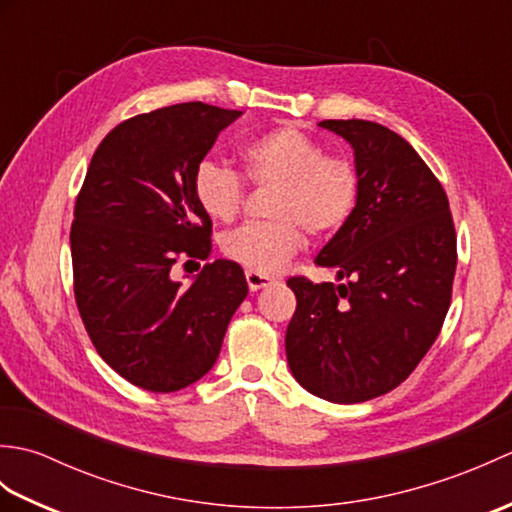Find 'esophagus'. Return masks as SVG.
<instances>
[{
    "mask_svg": "<svg viewBox=\"0 0 512 512\" xmlns=\"http://www.w3.org/2000/svg\"><path fill=\"white\" fill-rule=\"evenodd\" d=\"M246 284H248V288H250V290L257 292V290H262V288H266V286L273 284V279L266 277V275L253 273V270H246Z\"/></svg>",
    "mask_w": 512,
    "mask_h": 512,
    "instance_id": "obj_1",
    "label": "esophagus"
}]
</instances>
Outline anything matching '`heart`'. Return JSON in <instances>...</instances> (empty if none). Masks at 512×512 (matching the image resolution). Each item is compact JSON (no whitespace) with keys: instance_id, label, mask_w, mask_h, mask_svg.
I'll return each mask as SVG.
<instances>
[{"instance_id":"obj_1","label":"heart","mask_w":512,"mask_h":512,"mask_svg":"<svg viewBox=\"0 0 512 512\" xmlns=\"http://www.w3.org/2000/svg\"><path fill=\"white\" fill-rule=\"evenodd\" d=\"M246 178L275 187L262 224H244L222 237V253L259 275H273L303 244V232L328 237L352 215L358 200V171L345 156L323 154L317 140L295 125H281L242 149ZM193 195L215 222H231L244 202V180L215 160L193 173Z\"/></svg>"}]
</instances>
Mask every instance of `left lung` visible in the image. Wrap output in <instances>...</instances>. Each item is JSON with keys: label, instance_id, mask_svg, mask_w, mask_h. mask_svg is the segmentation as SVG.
<instances>
[{"label": "left lung", "instance_id": "1", "mask_svg": "<svg viewBox=\"0 0 512 512\" xmlns=\"http://www.w3.org/2000/svg\"><path fill=\"white\" fill-rule=\"evenodd\" d=\"M319 127L352 145L361 187L314 259L339 284L288 279L286 356L303 389L352 405L396 389L438 339L458 250L447 193L405 138L361 118Z\"/></svg>", "mask_w": 512, "mask_h": 512}]
</instances>
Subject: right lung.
Instances as JSON below:
<instances>
[{
	"mask_svg": "<svg viewBox=\"0 0 512 512\" xmlns=\"http://www.w3.org/2000/svg\"><path fill=\"white\" fill-rule=\"evenodd\" d=\"M239 116L193 101L129 118L94 151L76 198V306L103 361L147 391H178L209 372L248 295L244 270L228 259L189 286L173 275L211 253L193 173Z\"/></svg>",
	"mask_w": 512,
	"mask_h": 512,
	"instance_id": "right-lung-1",
	"label": "right lung"
}]
</instances>
